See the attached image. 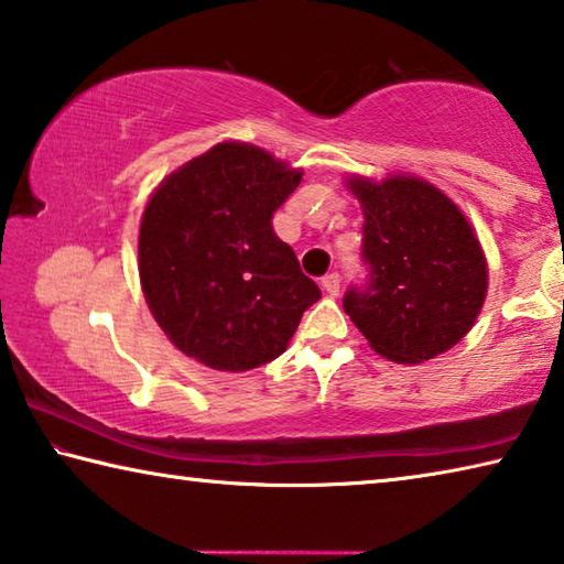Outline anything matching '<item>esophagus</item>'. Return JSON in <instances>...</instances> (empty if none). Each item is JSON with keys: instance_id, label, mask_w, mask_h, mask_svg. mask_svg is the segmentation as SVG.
I'll return each instance as SVG.
<instances>
[{"instance_id": "obj_1", "label": "esophagus", "mask_w": 564, "mask_h": 564, "mask_svg": "<svg viewBox=\"0 0 564 564\" xmlns=\"http://www.w3.org/2000/svg\"><path fill=\"white\" fill-rule=\"evenodd\" d=\"M323 289H326L328 295H338L340 293V275L336 271L323 275Z\"/></svg>"}]
</instances>
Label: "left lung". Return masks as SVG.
Segmentation results:
<instances>
[{"label": "left lung", "instance_id": "1", "mask_svg": "<svg viewBox=\"0 0 564 564\" xmlns=\"http://www.w3.org/2000/svg\"><path fill=\"white\" fill-rule=\"evenodd\" d=\"M362 206V263L343 308L370 348L423 362L473 328L488 293V263L473 226L441 188L415 176L348 178Z\"/></svg>", "mask_w": 564, "mask_h": 564}]
</instances>
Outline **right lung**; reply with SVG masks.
<instances>
[{"instance_id":"1","label":"right lung","mask_w":564,"mask_h":564,"mask_svg":"<svg viewBox=\"0 0 564 564\" xmlns=\"http://www.w3.org/2000/svg\"><path fill=\"white\" fill-rule=\"evenodd\" d=\"M301 171L224 141L164 178L139 228V275L171 343L214 370L259 368L289 346L321 289L271 218Z\"/></svg>"}]
</instances>
